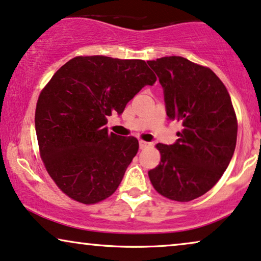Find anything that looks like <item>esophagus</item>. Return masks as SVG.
Here are the masks:
<instances>
[{
    "mask_svg": "<svg viewBox=\"0 0 261 261\" xmlns=\"http://www.w3.org/2000/svg\"><path fill=\"white\" fill-rule=\"evenodd\" d=\"M151 144L149 142H146V141H140V149H147V148H149Z\"/></svg>",
    "mask_w": 261,
    "mask_h": 261,
    "instance_id": "esophagus-1",
    "label": "esophagus"
}]
</instances>
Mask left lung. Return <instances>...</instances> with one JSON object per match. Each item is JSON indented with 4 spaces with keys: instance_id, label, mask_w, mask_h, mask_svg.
<instances>
[{
    "instance_id": "8db88e82",
    "label": "left lung",
    "mask_w": 261,
    "mask_h": 261,
    "mask_svg": "<svg viewBox=\"0 0 261 261\" xmlns=\"http://www.w3.org/2000/svg\"><path fill=\"white\" fill-rule=\"evenodd\" d=\"M164 88L170 120L182 121L174 144L158 143L160 163L148 172L154 189L188 202L216 186L231 160L237 118L225 85L206 66L182 57L148 61Z\"/></svg>"
}]
</instances>
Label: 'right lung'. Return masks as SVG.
<instances>
[{"label":"right lung","instance_id":"1","mask_svg":"<svg viewBox=\"0 0 261 261\" xmlns=\"http://www.w3.org/2000/svg\"><path fill=\"white\" fill-rule=\"evenodd\" d=\"M155 82L146 61L103 55L75 57L55 72L38 96L35 126L45 170L65 195L94 204L118 189L138 141L108 133L107 115L123 113Z\"/></svg>","mask_w":261,"mask_h":261}]
</instances>
